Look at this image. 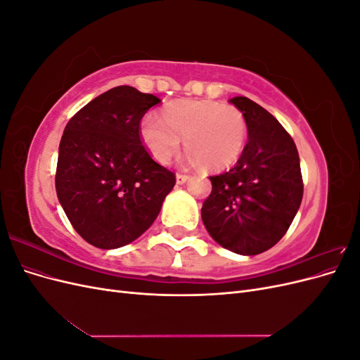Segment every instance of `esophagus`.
Here are the masks:
<instances>
[{"instance_id":"esophagus-1","label":"esophagus","mask_w":360,"mask_h":360,"mask_svg":"<svg viewBox=\"0 0 360 360\" xmlns=\"http://www.w3.org/2000/svg\"><path fill=\"white\" fill-rule=\"evenodd\" d=\"M176 179H177V184H183V183H186V181L189 180V176H186V174H181V172H177V176H176Z\"/></svg>"}]
</instances>
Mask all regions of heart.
I'll list each match as a JSON object with an SVG mask.
<instances>
[{
  "instance_id": "obj_1",
  "label": "heart",
  "mask_w": 360,
  "mask_h": 360,
  "mask_svg": "<svg viewBox=\"0 0 360 360\" xmlns=\"http://www.w3.org/2000/svg\"><path fill=\"white\" fill-rule=\"evenodd\" d=\"M141 139L159 163L179 153L181 138L189 162L212 169L234 165L242 156L248 124L237 106L214 101H179L168 105L162 117L148 114L141 122Z\"/></svg>"
}]
</instances>
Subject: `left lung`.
<instances>
[{"instance_id": "8db88e82", "label": "left lung", "mask_w": 360, "mask_h": 360, "mask_svg": "<svg viewBox=\"0 0 360 360\" xmlns=\"http://www.w3.org/2000/svg\"><path fill=\"white\" fill-rule=\"evenodd\" d=\"M230 102L245 114L248 143L230 171L210 177L201 217L221 246L257 255L284 237L299 210L300 160L290 134L263 106L243 96Z\"/></svg>"}]
</instances>
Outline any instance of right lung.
<instances>
[{"instance_id":"obj_1","label":"right lung","mask_w":360,"mask_h":360,"mask_svg":"<svg viewBox=\"0 0 360 360\" xmlns=\"http://www.w3.org/2000/svg\"><path fill=\"white\" fill-rule=\"evenodd\" d=\"M159 97L120 85L76 112L60 141L56 189L85 242L115 249L158 217L176 174L159 165L141 139V120Z\"/></svg>"}]
</instances>
